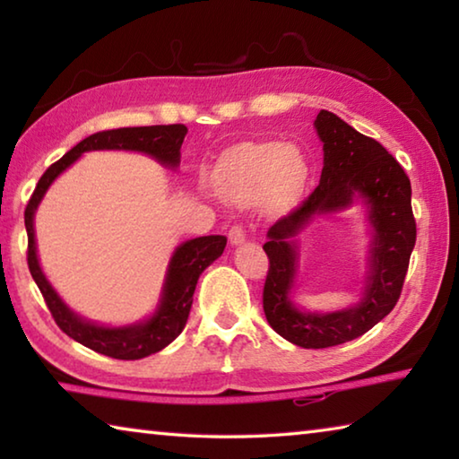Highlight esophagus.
<instances>
[{"instance_id":"34e87169","label":"esophagus","mask_w":459,"mask_h":459,"mask_svg":"<svg viewBox=\"0 0 459 459\" xmlns=\"http://www.w3.org/2000/svg\"><path fill=\"white\" fill-rule=\"evenodd\" d=\"M245 238H247V235H245V229L240 227V224H235V227H230V230H229V240H230V245H240V243H245Z\"/></svg>"}]
</instances>
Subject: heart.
<instances>
[{
	"label": "heart",
	"instance_id": "b5f03b06",
	"mask_svg": "<svg viewBox=\"0 0 459 459\" xmlns=\"http://www.w3.org/2000/svg\"><path fill=\"white\" fill-rule=\"evenodd\" d=\"M309 180L306 153L293 143L243 142L216 161L214 184L237 204H261L267 212H287L304 198Z\"/></svg>",
	"mask_w": 459,
	"mask_h": 459
}]
</instances>
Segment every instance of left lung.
<instances>
[{
    "label": "left lung",
    "mask_w": 459,
    "mask_h": 459,
    "mask_svg": "<svg viewBox=\"0 0 459 459\" xmlns=\"http://www.w3.org/2000/svg\"><path fill=\"white\" fill-rule=\"evenodd\" d=\"M314 126L324 143L320 184L267 230L263 248L269 257V271L263 287V309L271 328L291 344L330 348L362 336L397 306L417 227L405 169L377 139L359 134L330 111L317 113ZM354 199L368 204L373 227L363 298L342 313H304L290 301L297 274L294 237L314 215L343 210Z\"/></svg>",
    "instance_id": "1"
}]
</instances>
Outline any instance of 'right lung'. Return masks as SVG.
<instances>
[{
    "mask_svg": "<svg viewBox=\"0 0 459 459\" xmlns=\"http://www.w3.org/2000/svg\"><path fill=\"white\" fill-rule=\"evenodd\" d=\"M188 134L186 126H150V127H121L108 129L92 134L81 143H76L71 152L62 155L58 161L46 169L40 180L36 184V190L30 198L24 221L28 232V267L32 273L38 290L42 291L46 306H48L54 322L58 328L81 342L82 346L91 348L99 354L111 356L119 360H139L145 356L160 352L169 342L180 336L188 314L192 307V295L196 290L198 277L202 275L212 261L222 255L227 247V237L211 235L186 240L176 248L172 259H169L164 291H161L160 306L152 317L143 322L121 325V328H108L95 322H87L79 314H74L60 295L54 291L48 279L42 273L40 263L36 255V237H34V214L40 204L46 190L50 184L65 172L68 166H73L84 152L97 150H126V152H142L158 160L161 166L178 168L180 166V147L184 137Z\"/></svg>",
    "mask_w": 459,
    "mask_h": 459,
    "instance_id": "1",
    "label": "right lung"
}]
</instances>
